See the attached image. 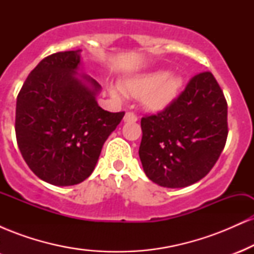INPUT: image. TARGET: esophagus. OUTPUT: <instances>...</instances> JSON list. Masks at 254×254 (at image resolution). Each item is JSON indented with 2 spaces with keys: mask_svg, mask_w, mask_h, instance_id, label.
Segmentation results:
<instances>
[{
  "mask_svg": "<svg viewBox=\"0 0 254 254\" xmlns=\"http://www.w3.org/2000/svg\"><path fill=\"white\" fill-rule=\"evenodd\" d=\"M137 116L133 112H127L124 116V122H136Z\"/></svg>",
  "mask_w": 254,
  "mask_h": 254,
  "instance_id": "esophagus-1",
  "label": "esophagus"
}]
</instances>
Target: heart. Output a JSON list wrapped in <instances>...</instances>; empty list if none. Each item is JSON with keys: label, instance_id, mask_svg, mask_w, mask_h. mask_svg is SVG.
I'll return each mask as SVG.
<instances>
[{"label": "heart", "instance_id": "heart-1", "mask_svg": "<svg viewBox=\"0 0 254 254\" xmlns=\"http://www.w3.org/2000/svg\"><path fill=\"white\" fill-rule=\"evenodd\" d=\"M183 80L166 70H156L125 80L117 87H111L110 92L115 98L121 97V92L131 98L141 99L147 109L160 111L167 107L182 88Z\"/></svg>", "mask_w": 254, "mask_h": 254}]
</instances>
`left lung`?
<instances>
[{
    "label": "left lung",
    "instance_id": "8db88e82",
    "mask_svg": "<svg viewBox=\"0 0 254 254\" xmlns=\"http://www.w3.org/2000/svg\"><path fill=\"white\" fill-rule=\"evenodd\" d=\"M139 159L145 176L164 188L192 185L220 157L227 136V101L210 71L199 72L177 99L141 119Z\"/></svg>",
    "mask_w": 254,
    "mask_h": 254
}]
</instances>
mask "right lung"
<instances>
[{"mask_svg":"<svg viewBox=\"0 0 254 254\" xmlns=\"http://www.w3.org/2000/svg\"><path fill=\"white\" fill-rule=\"evenodd\" d=\"M80 51L56 52L30 72L16 99L15 135L21 155L44 182L70 186L94 171L105 141L125 112L99 106L101 86L81 75Z\"/></svg>","mask_w":254,"mask_h":254,"instance_id":"obj_1","label":"right lung"}]
</instances>
